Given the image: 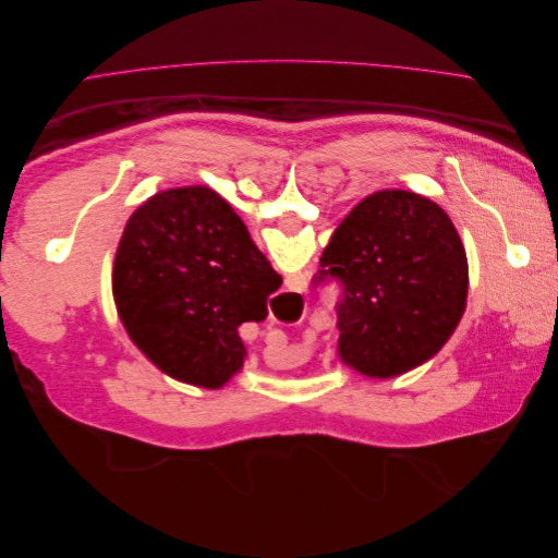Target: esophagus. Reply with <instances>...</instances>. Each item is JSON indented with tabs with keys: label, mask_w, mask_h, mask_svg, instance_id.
<instances>
[{
	"label": "esophagus",
	"mask_w": 558,
	"mask_h": 558,
	"mask_svg": "<svg viewBox=\"0 0 558 558\" xmlns=\"http://www.w3.org/2000/svg\"><path fill=\"white\" fill-rule=\"evenodd\" d=\"M289 286H291V289L286 291V293H283L279 300H283L286 305H289L291 310H295V307H302V293H305V289H307V281H305V277H302V275H298V277H291ZM300 316H302V312H300Z\"/></svg>",
	"instance_id": "obj_1"
}]
</instances>
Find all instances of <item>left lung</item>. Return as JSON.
Returning <instances> with one entry per match:
<instances>
[{
	"label": "left lung",
	"mask_w": 558,
	"mask_h": 558,
	"mask_svg": "<svg viewBox=\"0 0 558 558\" xmlns=\"http://www.w3.org/2000/svg\"><path fill=\"white\" fill-rule=\"evenodd\" d=\"M335 281L340 356L396 377L442 349L465 310L468 260L449 216L410 191H379L337 226L314 286Z\"/></svg>",
	"instance_id": "obj_1"
}]
</instances>
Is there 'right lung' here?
Listing matches in <instances>:
<instances>
[{"label": "right lung", "mask_w": 558, "mask_h": 558, "mask_svg": "<svg viewBox=\"0 0 558 558\" xmlns=\"http://www.w3.org/2000/svg\"><path fill=\"white\" fill-rule=\"evenodd\" d=\"M281 277L242 218L191 185L132 214L113 263V295L132 342L162 373L218 388L244 363L238 328L267 316Z\"/></svg>", "instance_id": "add662e5"}]
</instances>
